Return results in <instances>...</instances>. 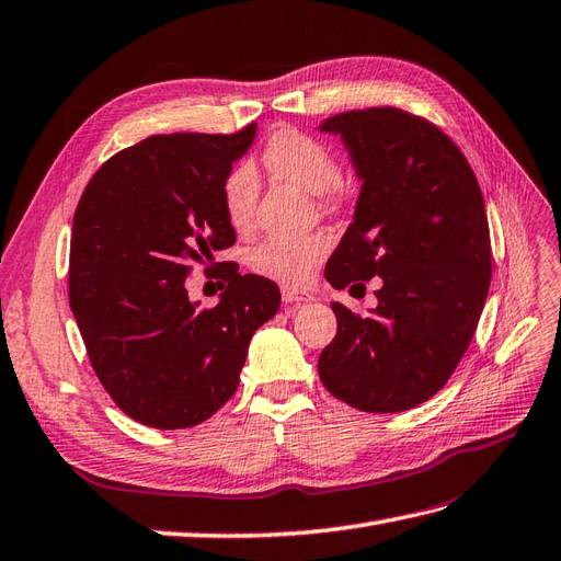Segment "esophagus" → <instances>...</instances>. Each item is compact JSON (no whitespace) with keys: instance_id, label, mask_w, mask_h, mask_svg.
Here are the masks:
<instances>
[{"instance_id":"obj_1","label":"esophagus","mask_w":561,"mask_h":561,"mask_svg":"<svg viewBox=\"0 0 561 561\" xmlns=\"http://www.w3.org/2000/svg\"><path fill=\"white\" fill-rule=\"evenodd\" d=\"M282 301L284 304H310L312 296L308 291L289 289V286H286V289H282Z\"/></svg>"}]
</instances>
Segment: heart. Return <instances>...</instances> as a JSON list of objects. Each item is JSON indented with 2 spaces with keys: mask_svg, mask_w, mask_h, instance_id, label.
Segmentation results:
<instances>
[{
  "mask_svg": "<svg viewBox=\"0 0 561 561\" xmlns=\"http://www.w3.org/2000/svg\"><path fill=\"white\" fill-rule=\"evenodd\" d=\"M265 167L272 174L291 181L310 193H330L340 176V164L324 142L296 128H284L267 140L263 150ZM257 181L251 167L239 164L221 181V205L229 225L243 231L251 227ZM328 203H334L330 195ZM332 239L324 231H310L301 237H272L251 251L249 265L255 275L282 286H306L318 265L328 257Z\"/></svg>",
  "mask_w": 561,
  "mask_h": 561,
  "instance_id": "heart-1",
  "label": "heart"
}]
</instances>
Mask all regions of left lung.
Here are the masks:
<instances>
[{"label":"left lung","mask_w":561,"mask_h":561,"mask_svg":"<svg viewBox=\"0 0 561 561\" xmlns=\"http://www.w3.org/2000/svg\"><path fill=\"white\" fill-rule=\"evenodd\" d=\"M320 131L342 136L363 181L324 277L363 291L382 279L370 316L332 304L336 336L320 354V380L354 409L407 411L447 385L483 312L492 272L483 193L463 152L423 116L354 110Z\"/></svg>","instance_id":"8db88e82"}]
</instances>
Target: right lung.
Returning a JSON list of instances; mask_svg holds the SVG:
<instances>
[{
	"mask_svg": "<svg viewBox=\"0 0 561 561\" xmlns=\"http://www.w3.org/2000/svg\"><path fill=\"white\" fill-rule=\"evenodd\" d=\"M253 138L255 124L150 136L104 162L78 201L69 304L102 387L142 425L210 419L237 392L253 332L279 310L277 284L237 263H221L215 308L186 291L191 267L237 241L221 181Z\"/></svg>",
	"mask_w": 561,
	"mask_h": 561,
	"instance_id": "right-lung-1",
	"label": "right lung"
}]
</instances>
